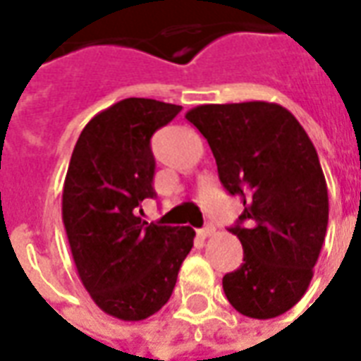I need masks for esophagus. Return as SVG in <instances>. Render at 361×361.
<instances>
[{
    "label": "esophagus",
    "mask_w": 361,
    "mask_h": 361,
    "mask_svg": "<svg viewBox=\"0 0 361 361\" xmlns=\"http://www.w3.org/2000/svg\"><path fill=\"white\" fill-rule=\"evenodd\" d=\"M214 232H216V228L212 226V224H207V226L199 230V235H201V238H211Z\"/></svg>",
    "instance_id": "1"
}]
</instances>
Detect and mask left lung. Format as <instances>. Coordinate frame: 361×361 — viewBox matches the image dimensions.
I'll return each mask as SVG.
<instances>
[{
  "label": "left lung",
  "instance_id": "1",
  "mask_svg": "<svg viewBox=\"0 0 361 361\" xmlns=\"http://www.w3.org/2000/svg\"><path fill=\"white\" fill-rule=\"evenodd\" d=\"M211 147L220 183L240 195L230 228L243 263L222 279L245 317L272 319L302 300L329 224V193L317 150L280 104H203L185 114Z\"/></svg>",
  "mask_w": 361,
  "mask_h": 361
}]
</instances>
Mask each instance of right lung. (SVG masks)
<instances>
[{
    "label": "right lung",
    "mask_w": 361,
    "mask_h": 361,
    "mask_svg": "<svg viewBox=\"0 0 361 361\" xmlns=\"http://www.w3.org/2000/svg\"><path fill=\"white\" fill-rule=\"evenodd\" d=\"M180 111L152 98L119 100L85 126L67 168L61 216L79 279L121 321H142L170 300L193 247V228L139 216L157 195L150 139Z\"/></svg>",
    "instance_id": "right-lung-1"
}]
</instances>
